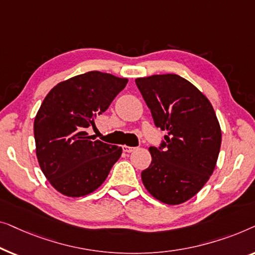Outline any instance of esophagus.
<instances>
[{
	"instance_id": "34e87169",
	"label": "esophagus",
	"mask_w": 255,
	"mask_h": 255,
	"mask_svg": "<svg viewBox=\"0 0 255 255\" xmlns=\"http://www.w3.org/2000/svg\"><path fill=\"white\" fill-rule=\"evenodd\" d=\"M136 148H134V146H128V145H124L123 146V150L125 152H132L134 151Z\"/></svg>"
}]
</instances>
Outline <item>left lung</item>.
<instances>
[{
    "instance_id": "1",
    "label": "left lung",
    "mask_w": 255,
    "mask_h": 255,
    "mask_svg": "<svg viewBox=\"0 0 255 255\" xmlns=\"http://www.w3.org/2000/svg\"><path fill=\"white\" fill-rule=\"evenodd\" d=\"M156 127L166 130L159 148L150 146L151 164L142 171L153 198L175 206L198 194L216 166L222 131L206 96L175 74L135 80Z\"/></svg>"
}]
</instances>
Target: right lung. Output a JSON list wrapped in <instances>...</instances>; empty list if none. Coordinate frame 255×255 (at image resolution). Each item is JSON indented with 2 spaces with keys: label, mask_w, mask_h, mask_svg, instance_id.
<instances>
[{
  "label": "right lung",
  "mask_w": 255,
  "mask_h": 255,
  "mask_svg": "<svg viewBox=\"0 0 255 255\" xmlns=\"http://www.w3.org/2000/svg\"><path fill=\"white\" fill-rule=\"evenodd\" d=\"M127 78L89 71L56 84L34 118L35 153L53 187L69 198L90 194L106 180L123 148L91 141L88 127L126 87Z\"/></svg>",
  "instance_id": "right-lung-1"
}]
</instances>
